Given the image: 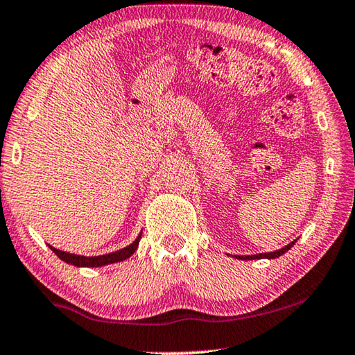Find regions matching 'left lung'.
<instances>
[{"mask_svg":"<svg viewBox=\"0 0 355 355\" xmlns=\"http://www.w3.org/2000/svg\"><path fill=\"white\" fill-rule=\"evenodd\" d=\"M295 245V241H291L289 245H286L284 248H281L278 251L273 252H261V254H252V256H235L237 259H243V261H252V259H277L279 256H283L284 252H288L292 246Z\"/></svg>","mask_w":355,"mask_h":355,"instance_id":"1","label":"left lung"}]
</instances>
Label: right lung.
<instances>
[{"label": "right lung", "instance_id": "obj_1", "mask_svg": "<svg viewBox=\"0 0 355 355\" xmlns=\"http://www.w3.org/2000/svg\"><path fill=\"white\" fill-rule=\"evenodd\" d=\"M140 237H142V232L137 235V239L132 241L131 245L126 246V248H121L118 251L114 252H109V254H103V256H78V254H71V252H66V251H61V250H56L53 246H50V250H52L56 256H58L61 261H64L66 263H71V266H76V267H104V266H109V263H116V262H121V261H126L128 257H131L134 252H136L137 246H139V241Z\"/></svg>", "mask_w": 355, "mask_h": 355}]
</instances>
